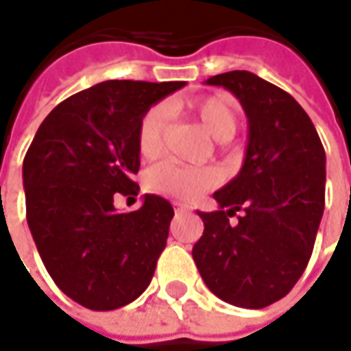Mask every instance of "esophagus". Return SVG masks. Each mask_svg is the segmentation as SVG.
Listing matches in <instances>:
<instances>
[{
    "instance_id": "esophagus-1",
    "label": "esophagus",
    "mask_w": 351,
    "mask_h": 351,
    "mask_svg": "<svg viewBox=\"0 0 351 351\" xmlns=\"http://www.w3.org/2000/svg\"><path fill=\"white\" fill-rule=\"evenodd\" d=\"M190 207L188 205H184V203H175V213L176 215H180V213H188Z\"/></svg>"
}]
</instances>
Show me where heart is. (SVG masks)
<instances>
[{"mask_svg":"<svg viewBox=\"0 0 351 351\" xmlns=\"http://www.w3.org/2000/svg\"><path fill=\"white\" fill-rule=\"evenodd\" d=\"M193 116L207 133L217 142H228L237 131V110L234 100L226 95H210L193 104ZM171 108L158 104L150 108L136 134L138 152L144 159L158 158L165 148V136L169 129ZM217 184V173L210 169H188L176 163H159L146 173L144 186L156 195L178 201H193Z\"/></svg>","mask_w":351,"mask_h":351,"instance_id":"b5f03b06","label":"heart"}]
</instances>
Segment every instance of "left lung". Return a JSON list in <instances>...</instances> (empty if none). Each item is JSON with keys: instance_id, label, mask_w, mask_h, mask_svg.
<instances>
[{"instance_id": "1", "label": "left lung", "mask_w": 351, "mask_h": 351, "mask_svg": "<svg viewBox=\"0 0 351 351\" xmlns=\"http://www.w3.org/2000/svg\"><path fill=\"white\" fill-rule=\"evenodd\" d=\"M205 83L239 100L249 142L241 171L213 193L218 210L197 213L205 230L192 256L213 295L258 310L283 298L312 256L325 209V150L302 106L256 73L234 70ZM237 210L244 217L230 225Z\"/></svg>"}]
</instances>
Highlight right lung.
Here are the masks:
<instances>
[{
	"label": "right lung",
	"instance_id": "right-lung-1",
	"mask_svg": "<svg viewBox=\"0 0 351 351\" xmlns=\"http://www.w3.org/2000/svg\"><path fill=\"white\" fill-rule=\"evenodd\" d=\"M184 82L110 80L60 102L39 125L22 165L26 220L56 287L89 310L133 302L150 285L167 245L171 203L142 195L119 213L114 197L138 195V125Z\"/></svg>",
	"mask_w": 351,
	"mask_h": 351
}]
</instances>
